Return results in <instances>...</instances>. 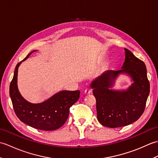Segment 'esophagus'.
I'll list each match as a JSON object with an SVG mask.
<instances>
[{
	"label": "esophagus",
	"mask_w": 158,
	"mask_h": 158,
	"mask_svg": "<svg viewBox=\"0 0 158 158\" xmlns=\"http://www.w3.org/2000/svg\"><path fill=\"white\" fill-rule=\"evenodd\" d=\"M85 94H90L92 92V89H90V88H86L85 89Z\"/></svg>",
	"instance_id": "esophagus-1"
}]
</instances>
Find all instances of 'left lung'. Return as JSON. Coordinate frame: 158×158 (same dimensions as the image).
Wrapping results in <instances>:
<instances>
[{
  "mask_svg": "<svg viewBox=\"0 0 158 158\" xmlns=\"http://www.w3.org/2000/svg\"><path fill=\"white\" fill-rule=\"evenodd\" d=\"M125 62L119 70H107L92 81L96 100L97 119L108 127L126 126L138 120L145 109L150 84L146 66L127 49ZM119 73L128 74L133 83L126 90H110Z\"/></svg>",
  "mask_w": 158,
  "mask_h": 158,
  "instance_id": "1",
  "label": "left lung"
}]
</instances>
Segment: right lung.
<instances>
[{"instance_id":"add662e5","label":"right lung","mask_w":158,"mask_h":158,"mask_svg":"<svg viewBox=\"0 0 158 158\" xmlns=\"http://www.w3.org/2000/svg\"><path fill=\"white\" fill-rule=\"evenodd\" d=\"M36 51L30 53L22 62ZM22 62L15 66L9 87V94L17 117L23 123L36 129L49 131L60 128L68 119L70 107L79 98L80 91L62 90L41 103L28 102L20 94L18 88V71Z\"/></svg>"}]
</instances>
